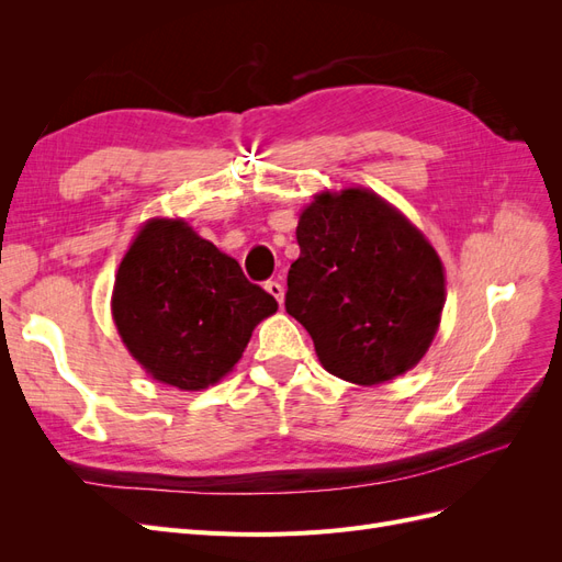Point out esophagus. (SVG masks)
Instances as JSON below:
<instances>
[{"mask_svg":"<svg viewBox=\"0 0 562 562\" xmlns=\"http://www.w3.org/2000/svg\"><path fill=\"white\" fill-rule=\"evenodd\" d=\"M265 291L274 297L279 304H283V285L279 281H267L265 283Z\"/></svg>","mask_w":562,"mask_h":562,"instance_id":"34e87169","label":"esophagus"}]
</instances>
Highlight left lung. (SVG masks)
Returning <instances> with one entry per match:
<instances>
[{"instance_id":"8db88e82","label":"left lung","mask_w":562,"mask_h":562,"mask_svg":"<svg viewBox=\"0 0 562 562\" xmlns=\"http://www.w3.org/2000/svg\"><path fill=\"white\" fill-rule=\"evenodd\" d=\"M295 234L285 312L321 366L363 386L415 368L446 304L443 262L424 234L363 187L318 194Z\"/></svg>"}]
</instances>
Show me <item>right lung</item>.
Masks as SVG:
<instances>
[{"label": "right lung", "instance_id": "add662e5", "mask_svg": "<svg viewBox=\"0 0 562 562\" xmlns=\"http://www.w3.org/2000/svg\"><path fill=\"white\" fill-rule=\"evenodd\" d=\"M279 310L234 258L182 220H149L116 271L112 316L151 378L199 391L241 359L252 328Z\"/></svg>", "mask_w": 562, "mask_h": 562}]
</instances>
